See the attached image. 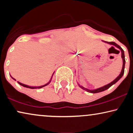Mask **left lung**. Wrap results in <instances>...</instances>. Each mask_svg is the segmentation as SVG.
Instances as JSON below:
<instances>
[{
	"label": "left lung",
	"instance_id": "1",
	"mask_svg": "<svg viewBox=\"0 0 133 133\" xmlns=\"http://www.w3.org/2000/svg\"><path fill=\"white\" fill-rule=\"evenodd\" d=\"M103 42H106L107 43H109V44H111L112 45H114V46H115L117 47V48H119L120 50H121V52H122V58L123 59V66H122V71H121V74H119V76H118V77L116 78L115 80H114L113 81L109 83L108 85H105V86H103L102 87H101V88H97L96 89V90H88V89L87 88H83V87H81L80 86V87H81L83 89V90H87V91L89 92H91V93H97V92H102V91H103L107 90V89H108L110 87H111L112 86V85H114V83H116L117 82L119 81V80L121 79V78L122 77L123 74H124V69H125V54H124V51L123 50V49L121 48V46H119V45H117V43H116L115 42H106V41H103ZM113 47V46H112Z\"/></svg>",
	"mask_w": 133,
	"mask_h": 133
}]
</instances>
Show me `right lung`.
Listing matches in <instances>:
<instances>
[{"mask_svg": "<svg viewBox=\"0 0 133 133\" xmlns=\"http://www.w3.org/2000/svg\"><path fill=\"white\" fill-rule=\"evenodd\" d=\"M12 79H13L14 80H15L14 79V78H12ZM16 81V80H15ZM51 82V81L49 82L48 83H47L46 84H45V85H43V86H41V87H30V86H28V85H25V84H23V83H21V82H17L18 83H19V84H20L21 85H22V86H23V87H26V88H31V89H34V88H42V87H45L46 86V85H48L49 83H50V82Z\"/></svg>", "mask_w": 133, "mask_h": 133, "instance_id": "1", "label": "right lung"}]
</instances>
